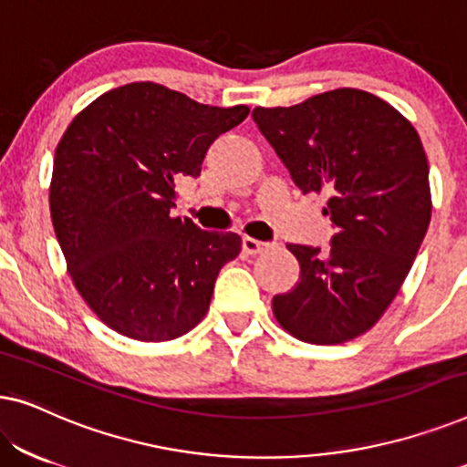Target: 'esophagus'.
Instances as JSON below:
<instances>
[{"instance_id":"34e87169","label":"esophagus","mask_w":467,"mask_h":467,"mask_svg":"<svg viewBox=\"0 0 467 467\" xmlns=\"http://www.w3.org/2000/svg\"><path fill=\"white\" fill-rule=\"evenodd\" d=\"M242 248H244V253H248V254H259L270 248V242H261V240L248 238L246 235V238L242 240Z\"/></svg>"}]
</instances>
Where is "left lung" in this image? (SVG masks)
Segmentation results:
<instances>
[{
    "instance_id": "8db88e82",
    "label": "left lung",
    "mask_w": 467,
    "mask_h": 467,
    "mask_svg": "<svg viewBox=\"0 0 467 467\" xmlns=\"http://www.w3.org/2000/svg\"><path fill=\"white\" fill-rule=\"evenodd\" d=\"M253 120L302 193H331L329 248L289 244L299 283L272 299L276 321L310 344H342L382 317L431 219L430 165L414 127L387 101L336 88Z\"/></svg>"
}]
</instances>
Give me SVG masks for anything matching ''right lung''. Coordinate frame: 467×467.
I'll return each instance as SVG.
<instances>
[{
    "instance_id": "1",
    "label": "right lung",
    "mask_w": 467,
    "mask_h": 467,
    "mask_svg": "<svg viewBox=\"0 0 467 467\" xmlns=\"http://www.w3.org/2000/svg\"><path fill=\"white\" fill-rule=\"evenodd\" d=\"M246 106L216 108L155 82L99 95L55 150L50 216L69 276L108 327L165 342L208 312L214 280L242 251L238 234L171 216L176 182L197 178Z\"/></svg>"
}]
</instances>
